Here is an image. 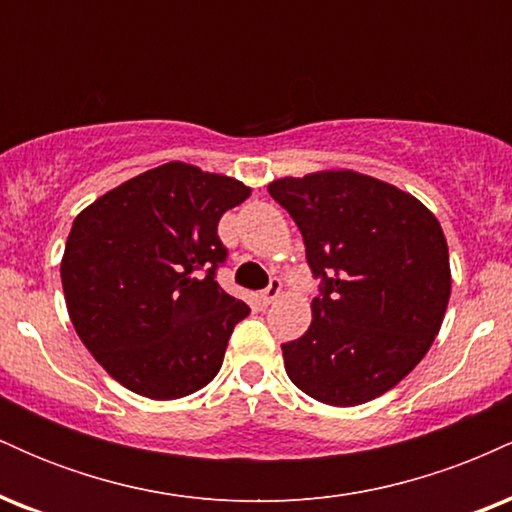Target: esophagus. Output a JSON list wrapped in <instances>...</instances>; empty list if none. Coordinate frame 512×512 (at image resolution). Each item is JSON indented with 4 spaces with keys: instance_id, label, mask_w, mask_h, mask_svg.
Returning <instances> with one entry per match:
<instances>
[{
    "instance_id": "1",
    "label": "esophagus",
    "mask_w": 512,
    "mask_h": 512,
    "mask_svg": "<svg viewBox=\"0 0 512 512\" xmlns=\"http://www.w3.org/2000/svg\"><path fill=\"white\" fill-rule=\"evenodd\" d=\"M279 293H281V279H279V276H272V279H269V284H267V289L260 293V301L264 305H269L272 301H276V298H279Z\"/></svg>"
}]
</instances>
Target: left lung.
<instances>
[{
    "mask_svg": "<svg viewBox=\"0 0 512 512\" xmlns=\"http://www.w3.org/2000/svg\"><path fill=\"white\" fill-rule=\"evenodd\" d=\"M269 195L296 221L320 279L308 332L281 344L291 383L332 407L392 390L431 349L450 301L438 219L354 170L274 180Z\"/></svg>",
    "mask_w": 512,
    "mask_h": 512,
    "instance_id": "1",
    "label": "left lung"
}]
</instances>
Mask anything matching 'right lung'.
<instances>
[{"instance_id":"add662e5","label":"right lung","mask_w":512,"mask_h":512,"mask_svg":"<svg viewBox=\"0 0 512 512\" xmlns=\"http://www.w3.org/2000/svg\"><path fill=\"white\" fill-rule=\"evenodd\" d=\"M250 187L190 163H163L105 192L74 219L62 289L76 334L110 378L149 399H178L219 373L250 308L216 269L219 219Z\"/></svg>"}]
</instances>
